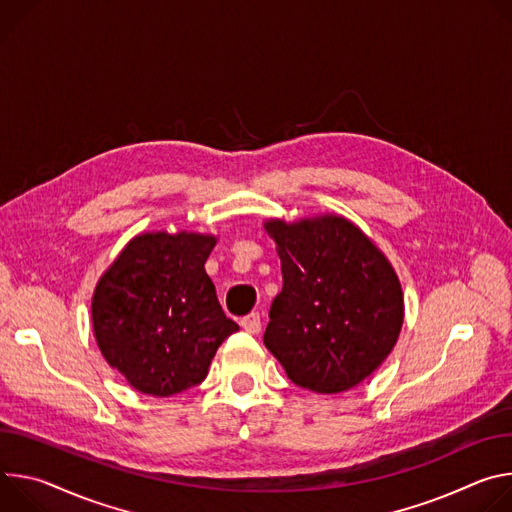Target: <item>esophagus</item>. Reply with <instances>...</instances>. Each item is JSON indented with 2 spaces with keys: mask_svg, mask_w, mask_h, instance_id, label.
Instances as JSON below:
<instances>
[{
  "mask_svg": "<svg viewBox=\"0 0 512 512\" xmlns=\"http://www.w3.org/2000/svg\"><path fill=\"white\" fill-rule=\"evenodd\" d=\"M240 325L248 331V333H252V335H256V333H260V327H262V323H260V313H256V311H252L250 315H246V317H242V321H240Z\"/></svg>",
  "mask_w": 512,
  "mask_h": 512,
  "instance_id": "34e87169",
  "label": "esophagus"
}]
</instances>
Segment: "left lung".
Returning <instances> with one entry per match:
<instances>
[{
    "mask_svg": "<svg viewBox=\"0 0 512 512\" xmlns=\"http://www.w3.org/2000/svg\"><path fill=\"white\" fill-rule=\"evenodd\" d=\"M264 230L282 270L264 346L297 386L319 394L358 386L388 358L405 321L390 260L337 213L270 217Z\"/></svg>",
    "mask_w": 512,
    "mask_h": 512,
    "instance_id": "8db88e82",
    "label": "left lung"
}]
</instances>
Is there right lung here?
Here are the masks:
<instances>
[{"mask_svg": "<svg viewBox=\"0 0 512 512\" xmlns=\"http://www.w3.org/2000/svg\"><path fill=\"white\" fill-rule=\"evenodd\" d=\"M215 244L213 234L144 232L97 280V348L138 392L170 396L199 384L223 339L240 329L205 272Z\"/></svg>", "mask_w": 512, "mask_h": 512, "instance_id": "add662e5", "label": "right lung"}]
</instances>
